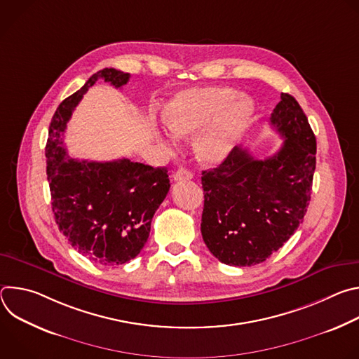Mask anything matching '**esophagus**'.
Here are the masks:
<instances>
[{"label": "esophagus", "instance_id": "obj_1", "mask_svg": "<svg viewBox=\"0 0 359 359\" xmlns=\"http://www.w3.org/2000/svg\"><path fill=\"white\" fill-rule=\"evenodd\" d=\"M193 177V173L184 168H180L175 175H173V180L175 182H184V180H190Z\"/></svg>", "mask_w": 359, "mask_h": 359}]
</instances>
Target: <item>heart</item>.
<instances>
[{"label": "heart", "instance_id": "obj_1", "mask_svg": "<svg viewBox=\"0 0 359 359\" xmlns=\"http://www.w3.org/2000/svg\"><path fill=\"white\" fill-rule=\"evenodd\" d=\"M254 114L252 100L226 86L194 88L177 93L163 111V122L176 137L197 132L193 149L198 162L217 165L233 150Z\"/></svg>", "mask_w": 359, "mask_h": 359}]
</instances>
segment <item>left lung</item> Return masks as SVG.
Here are the masks:
<instances>
[{"label":"left lung","instance_id":"obj_1","mask_svg":"<svg viewBox=\"0 0 359 359\" xmlns=\"http://www.w3.org/2000/svg\"><path fill=\"white\" fill-rule=\"evenodd\" d=\"M270 123L284 137L276 155L255 159L236 146L219 168L201 173V236L229 266L266 262L295 233L311 200L317 142L294 96L281 93Z\"/></svg>","mask_w":359,"mask_h":359}]
</instances>
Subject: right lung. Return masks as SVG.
I'll return each instance as SVG.
<instances>
[{
    "mask_svg": "<svg viewBox=\"0 0 359 359\" xmlns=\"http://www.w3.org/2000/svg\"><path fill=\"white\" fill-rule=\"evenodd\" d=\"M129 76L114 68L93 74L57 108L45 147L53 212L60 231L82 255L105 266L125 264L140 252L153 215L170 189L169 175L165 168L125 158L112 162L72 159L67 155L64 133L75 107L99 78L122 88Z\"/></svg>",
    "mask_w": 359,
    "mask_h": 359,
    "instance_id": "1",
    "label": "right lung"
}]
</instances>
